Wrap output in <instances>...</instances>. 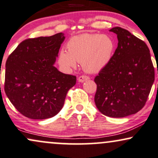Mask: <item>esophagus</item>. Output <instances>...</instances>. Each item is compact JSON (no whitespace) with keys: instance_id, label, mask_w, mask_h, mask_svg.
<instances>
[{"instance_id":"34e87169","label":"esophagus","mask_w":158,"mask_h":158,"mask_svg":"<svg viewBox=\"0 0 158 158\" xmlns=\"http://www.w3.org/2000/svg\"><path fill=\"white\" fill-rule=\"evenodd\" d=\"M90 79V77H87V76H80V77H78V81H79V82H84V81H87V80H89Z\"/></svg>"}]
</instances>
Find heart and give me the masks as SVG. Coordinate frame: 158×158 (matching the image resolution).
<instances>
[{
	"mask_svg": "<svg viewBox=\"0 0 158 158\" xmlns=\"http://www.w3.org/2000/svg\"><path fill=\"white\" fill-rule=\"evenodd\" d=\"M68 51L61 49L58 62L66 71L82 63L85 71L98 73L109 63L113 56L115 44L111 37L99 34H82L74 36L67 43Z\"/></svg>",
	"mask_w": 158,
	"mask_h": 158,
	"instance_id": "1",
	"label": "heart"
}]
</instances>
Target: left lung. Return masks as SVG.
I'll use <instances>...</instances> for the list:
<instances>
[{
    "label": "left lung",
    "mask_w": 158,
    "mask_h": 158,
    "mask_svg": "<svg viewBox=\"0 0 158 158\" xmlns=\"http://www.w3.org/2000/svg\"><path fill=\"white\" fill-rule=\"evenodd\" d=\"M110 31L116 34L118 47L107 65L95 78L94 101L104 115L123 118L145 105L155 81V69L143 41L121 27Z\"/></svg>",
    "instance_id": "left-lung-1"
}]
</instances>
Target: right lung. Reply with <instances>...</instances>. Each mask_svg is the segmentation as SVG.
<instances>
[{
	"label": "right lung",
	"instance_id": "add662e5",
	"mask_svg": "<svg viewBox=\"0 0 158 158\" xmlns=\"http://www.w3.org/2000/svg\"><path fill=\"white\" fill-rule=\"evenodd\" d=\"M65 37L27 39L18 45L6 62L4 90L14 107L31 119H46L62 110L68 91L77 82L75 76L54 66Z\"/></svg>",
	"mask_w": 158,
	"mask_h": 158
}]
</instances>
